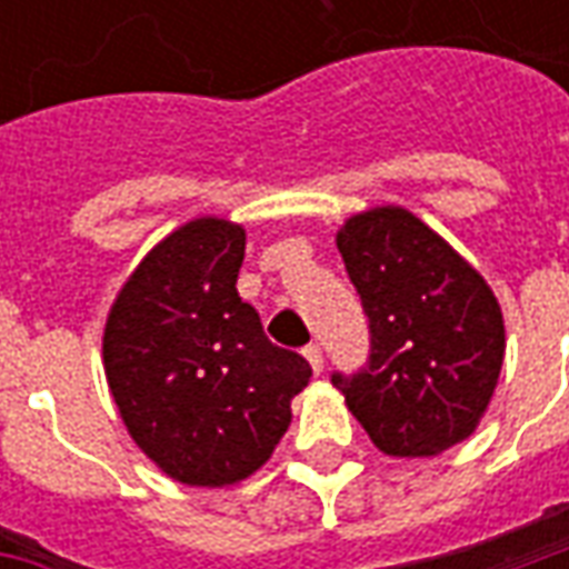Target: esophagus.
<instances>
[{
    "instance_id": "34e87169",
    "label": "esophagus",
    "mask_w": 569,
    "mask_h": 569,
    "mask_svg": "<svg viewBox=\"0 0 569 569\" xmlns=\"http://www.w3.org/2000/svg\"><path fill=\"white\" fill-rule=\"evenodd\" d=\"M305 357H308L310 369H313V371H317V375H320V371H322V347L317 345V341H313V345L305 347Z\"/></svg>"
}]
</instances>
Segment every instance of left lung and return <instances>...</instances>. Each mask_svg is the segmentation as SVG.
<instances>
[{"label": "left lung", "mask_w": 569, "mask_h": 569, "mask_svg": "<svg viewBox=\"0 0 569 569\" xmlns=\"http://www.w3.org/2000/svg\"><path fill=\"white\" fill-rule=\"evenodd\" d=\"M338 252L369 317V359L332 383L369 439L432 457L485 415L506 353L502 313L481 273L402 207L359 212Z\"/></svg>", "instance_id": "1"}]
</instances>
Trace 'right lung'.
<instances>
[{
	"label": "right lung",
	"instance_id": "right-lung-1",
	"mask_svg": "<svg viewBox=\"0 0 569 569\" xmlns=\"http://www.w3.org/2000/svg\"><path fill=\"white\" fill-rule=\"evenodd\" d=\"M243 249L240 224H182L142 259L106 322V381L124 427L182 485L252 476L310 381L308 359L271 345L237 296Z\"/></svg>",
	"mask_w": 569,
	"mask_h": 569
}]
</instances>
